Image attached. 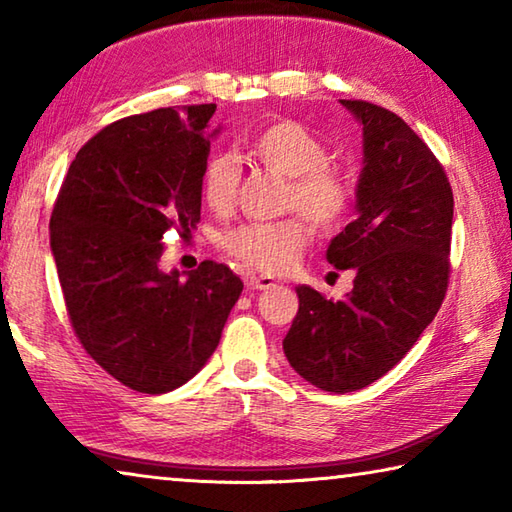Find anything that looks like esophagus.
Here are the masks:
<instances>
[{
    "mask_svg": "<svg viewBox=\"0 0 512 512\" xmlns=\"http://www.w3.org/2000/svg\"><path fill=\"white\" fill-rule=\"evenodd\" d=\"M246 287L253 289V291H268V289L277 287V282L268 275H248L246 277Z\"/></svg>",
    "mask_w": 512,
    "mask_h": 512,
    "instance_id": "obj_1",
    "label": "esophagus"
}]
</instances>
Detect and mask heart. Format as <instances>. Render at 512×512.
Wrapping results in <instances>:
<instances>
[{"mask_svg":"<svg viewBox=\"0 0 512 512\" xmlns=\"http://www.w3.org/2000/svg\"><path fill=\"white\" fill-rule=\"evenodd\" d=\"M246 155L289 176L284 210L302 212L318 232L329 235L350 216L357 201V180L348 169L329 162L327 144L302 121L275 119L259 128L246 142ZM239 192V164L230 155H212L201 176L205 205L214 214L228 216L239 203ZM306 222L302 216H287L244 225L225 237V253L250 271L282 275L296 266L309 246L311 228Z\"/></svg>","mask_w":512,"mask_h":512,"instance_id":"b5f03b06","label":"heart"}]
</instances>
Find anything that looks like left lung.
<instances>
[{"label": "left lung", "instance_id": "obj_1", "mask_svg": "<svg viewBox=\"0 0 512 512\" xmlns=\"http://www.w3.org/2000/svg\"><path fill=\"white\" fill-rule=\"evenodd\" d=\"M363 124L359 216L327 248L352 268L343 300L296 287L300 307L284 354L320 391L352 393L404 359L443 305L449 284L454 194L443 164L395 112L341 99Z\"/></svg>", "mask_w": 512, "mask_h": 512}]
</instances>
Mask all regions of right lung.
<instances>
[{
    "mask_svg": "<svg viewBox=\"0 0 512 512\" xmlns=\"http://www.w3.org/2000/svg\"><path fill=\"white\" fill-rule=\"evenodd\" d=\"M216 103L112 121L81 146L51 212V253L83 350L121 384L183 386L221 341L244 282L212 259L164 273L162 239L201 221L207 124Z\"/></svg>",
    "mask_w": 512,
    "mask_h": 512,
    "instance_id": "add662e5",
    "label": "right lung"
}]
</instances>
